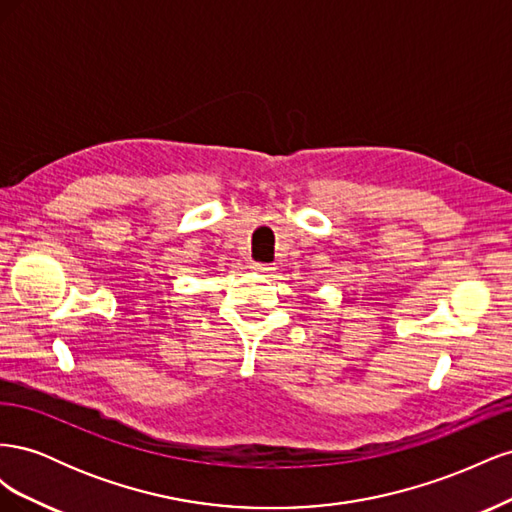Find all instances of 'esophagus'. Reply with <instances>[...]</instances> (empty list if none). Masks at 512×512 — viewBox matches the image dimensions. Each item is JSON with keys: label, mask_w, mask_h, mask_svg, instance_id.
<instances>
[{"label": "esophagus", "mask_w": 512, "mask_h": 512, "mask_svg": "<svg viewBox=\"0 0 512 512\" xmlns=\"http://www.w3.org/2000/svg\"><path fill=\"white\" fill-rule=\"evenodd\" d=\"M250 269H252L254 273H262V275H269V273L275 271L271 265H262V262H252Z\"/></svg>", "instance_id": "34e87169"}]
</instances>
